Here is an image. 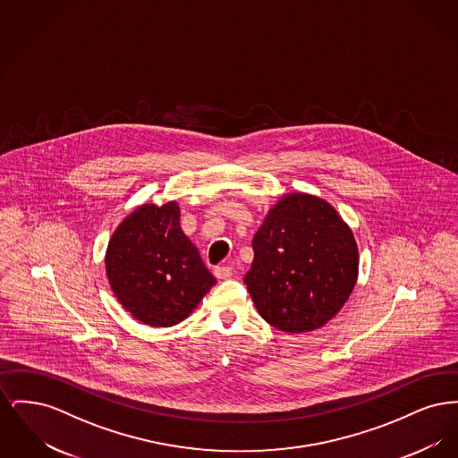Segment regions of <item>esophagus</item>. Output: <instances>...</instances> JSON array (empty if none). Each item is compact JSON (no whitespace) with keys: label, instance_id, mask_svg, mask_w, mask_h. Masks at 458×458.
<instances>
[{"label":"esophagus","instance_id":"obj_1","mask_svg":"<svg viewBox=\"0 0 458 458\" xmlns=\"http://www.w3.org/2000/svg\"><path fill=\"white\" fill-rule=\"evenodd\" d=\"M215 276L218 280H228L232 276V267L230 266H218V267H215Z\"/></svg>","mask_w":458,"mask_h":458}]
</instances>
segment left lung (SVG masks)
Wrapping results in <instances>:
<instances>
[{
  "instance_id": "left-lung-1",
  "label": "left lung",
  "mask_w": 458,
  "mask_h": 458,
  "mask_svg": "<svg viewBox=\"0 0 458 458\" xmlns=\"http://www.w3.org/2000/svg\"><path fill=\"white\" fill-rule=\"evenodd\" d=\"M252 249L243 284L262 319L286 333L325 327L357 282L353 233L319 197L280 199L254 235Z\"/></svg>"
}]
</instances>
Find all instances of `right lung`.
Wrapping results in <instances>:
<instances>
[{
    "mask_svg": "<svg viewBox=\"0 0 458 458\" xmlns=\"http://www.w3.org/2000/svg\"><path fill=\"white\" fill-rule=\"evenodd\" d=\"M106 275L120 304L154 327L185 319L216 284L182 232L174 200L142 204L120 223L109 240Z\"/></svg>",
    "mask_w": 458,
    "mask_h": 458,
    "instance_id": "add662e5",
    "label": "right lung"
}]
</instances>
